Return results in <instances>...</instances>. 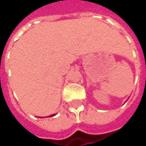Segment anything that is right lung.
<instances>
[{
    "instance_id": "1",
    "label": "right lung",
    "mask_w": 146,
    "mask_h": 146,
    "mask_svg": "<svg viewBox=\"0 0 146 146\" xmlns=\"http://www.w3.org/2000/svg\"><path fill=\"white\" fill-rule=\"evenodd\" d=\"M54 115H55V114H52V115H50V116H54Z\"/></svg>"
}]
</instances>
